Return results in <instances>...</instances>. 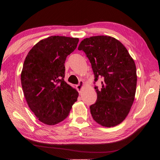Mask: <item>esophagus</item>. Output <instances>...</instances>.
<instances>
[{"label":"esophagus","instance_id":"obj_1","mask_svg":"<svg viewBox=\"0 0 160 160\" xmlns=\"http://www.w3.org/2000/svg\"><path fill=\"white\" fill-rule=\"evenodd\" d=\"M83 86H84V82H83V81H80L79 84H78V85H77V89H78V92H79L80 93L81 92V91H82V90Z\"/></svg>","mask_w":160,"mask_h":160}]
</instances>
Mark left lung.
<instances>
[{"label": "left lung", "instance_id": "8db88e82", "mask_svg": "<svg viewBox=\"0 0 160 160\" xmlns=\"http://www.w3.org/2000/svg\"><path fill=\"white\" fill-rule=\"evenodd\" d=\"M92 68L94 81L102 77V88L94 87L97 99L91 105L92 116L104 127L120 124L134 102L137 85L136 66L122 43L109 36L84 39L78 47Z\"/></svg>", "mask_w": 160, "mask_h": 160}]
</instances>
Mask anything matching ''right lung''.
<instances>
[{"mask_svg":"<svg viewBox=\"0 0 160 160\" xmlns=\"http://www.w3.org/2000/svg\"><path fill=\"white\" fill-rule=\"evenodd\" d=\"M78 42V38L63 36L46 38L32 48L24 62V95L32 112L47 125L63 121L77 101L78 91L64 80V63Z\"/></svg>","mask_w":160,"mask_h":160,"instance_id":"right-lung-1","label":"right lung"}]
</instances>
